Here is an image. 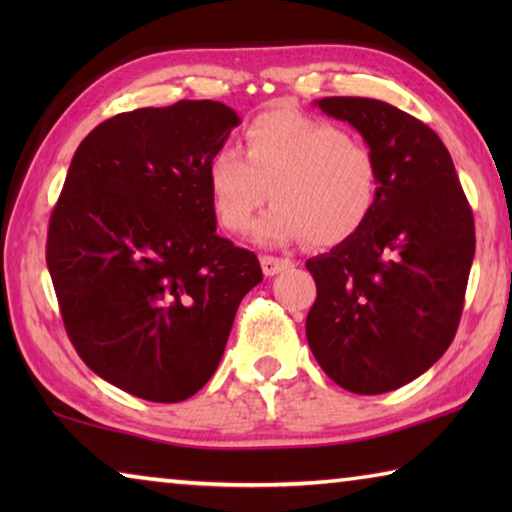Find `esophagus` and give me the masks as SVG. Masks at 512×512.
<instances>
[{
	"label": "esophagus",
	"mask_w": 512,
	"mask_h": 512,
	"mask_svg": "<svg viewBox=\"0 0 512 512\" xmlns=\"http://www.w3.org/2000/svg\"><path fill=\"white\" fill-rule=\"evenodd\" d=\"M259 262H262V271H264L266 277H273V275H277V273H282L284 268L291 266V259L273 257V255H264L262 259H259Z\"/></svg>",
	"instance_id": "obj_1"
}]
</instances>
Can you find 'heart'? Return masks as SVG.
I'll use <instances>...</instances> for the list:
<instances>
[{"label":"heart","mask_w":512,"mask_h":512,"mask_svg":"<svg viewBox=\"0 0 512 512\" xmlns=\"http://www.w3.org/2000/svg\"><path fill=\"white\" fill-rule=\"evenodd\" d=\"M244 154L219 149L207 162L216 219L232 235H244L268 194L275 203L255 225V239L264 246L302 239L339 246L375 210V155L325 119L298 110L264 112L244 131Z\"/></svg>","instance_id":"heart-1"}]
</instances>
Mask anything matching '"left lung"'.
<instances>
[{"mask_svg": "<svg viewBox=\"0 0 512 512\" xmlns=\"http://www.w3.org/2000/svg\"><path fill=\"white\" fill-rule=\"evenodd\" d=\"M348 121L379 169L366 225L307 262L318 296L307 341L345 391L379 395L443 357L461 320L474 259V219L452 155L420 119L363 97L316 101Z\"/></svg>", "mask_w": 512, "mask_h": 512, "instance_id": "1", "label": "left lung"}]
</instances>
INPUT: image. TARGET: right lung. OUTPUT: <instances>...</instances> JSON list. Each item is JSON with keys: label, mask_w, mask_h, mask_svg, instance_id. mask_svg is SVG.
<instances>
[{"label": "right lung", "mask_w": 512, "mask_h": 512, "mask_svg": "<svg viewBox=\"0 0 512 512\" xmlns=\"http://www.w3.org/2000/svg\"><path fill=\"white\" fill-rule=\"evenodd\" d=\"M239 115L178 101L103 121L69 164L51 212L47 266L85 366L149 402H183L210 381L255 253L216 235L207 162Z\"/></svg>", "instance_id": "1"}]
</instances>
